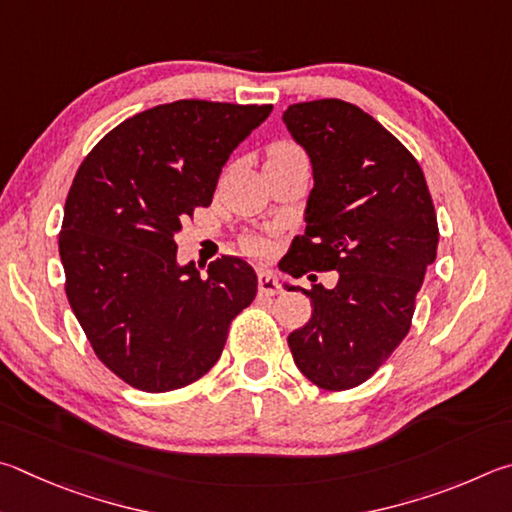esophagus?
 <instances>
[{
  "mask_svg": "<svg viewBox=\"0 0 512 512\" xmlns=\"http://www.w3.org/2000/svg\"><path fill=\"white\" fill-rule=\"evenodd\" d=\"M258 292L263 297H274V294L281 292V285L270 272H258Z\"/></svg>",
  "mask_w": 512,
  "mask_h": 512,
  "instance_id": "1",
  "label": "esophagus"
}]
</instances>
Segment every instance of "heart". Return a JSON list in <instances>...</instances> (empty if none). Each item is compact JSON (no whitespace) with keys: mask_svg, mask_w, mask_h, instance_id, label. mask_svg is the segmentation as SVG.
Returning <instances> with one entry per match:
<instances>
[{"mask_svg":"<svg viewBox=\"0 0 512 512\" xmlns=\"http://www.w3.org/2000/svg\"><path fill=\"white\" fill-rule=\"evenodd\" d=\"M290 150H297V146H292V143H274V146L270 148V152H267V157L283 155V152H290ZM247 249L251 251V254H263L265 242L261 238H249L247 240Z\"/></svg>","mask_w":512,"mask_h":512,"instance_id":"heart-1","label":"heart"}]
</instances>
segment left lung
<instances>
[{
  "mask_svg": "<svg viewBox=\"0 0 512 512\" xmlns=\"http://www.w3.org/2000/svg\"><path fill=\"white\" fill-rule=\"evenodd\" d=\"M283 121L315 173L288 272L339 276L333 290H303L312 317L288 344L312 384L346 391L369 380L409 333L416 294L436 261L434 202L416 157L357 105L294 103Z\"/></svg>",
  "mask_w": 512,
  "mask_h": 512,
  "instance_id": "1",
  "label": "left lung"
}]
</instances>
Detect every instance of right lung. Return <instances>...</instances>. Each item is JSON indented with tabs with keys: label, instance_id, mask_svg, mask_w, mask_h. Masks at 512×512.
Listing matches in <instances>:
<instances>
[{
	"label": "right lung",
	"instance_id": "obj_1",
	"mask_svg": "<svg viewBox=\"0 0 512 512\" xmlns=\"http://www.w3.org/2000/svg\"><path fill=\"white\" fill-rule=\"evenodd\" d=\"M270 112L197 98L157 105L80 164L58 236L65 292L98 360L130 387L164 393L200 380L254 301L256 274L242 258H215L202 276L177 265L175 236Z\"/></svg>",
	"mask_w": 512,
	"mask_h": 512
}]
</instances>
